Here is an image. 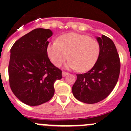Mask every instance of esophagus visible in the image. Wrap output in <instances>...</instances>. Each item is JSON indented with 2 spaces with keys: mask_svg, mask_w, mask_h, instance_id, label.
<instances>
[{
  "mask_svg": "<svg viewBox=\"0 0 131 131\" xmlns=\"http://www.w3.org/2000/svg\"><path fill=\"white\" fill-rule=\"evenodd\" d=\"M62 77H66V76H67V75H68L69 73H67V72L62 71Z\"/></svg>",
  "mask_w": 131,
  "mask_h": 131,
  "instance_id": "34e87169",
  "label": "esophagus"
}]
</instances>
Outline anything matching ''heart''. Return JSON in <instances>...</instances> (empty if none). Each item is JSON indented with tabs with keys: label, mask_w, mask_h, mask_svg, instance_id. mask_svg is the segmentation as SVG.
Returning a JSON list of instances; mask_svg holds the SVG:
<instances>
[{
	"label": "heart",
	"mask_w": 131,
	"mask_h": 131,
	"mask_svg": "<svg viewBox=\"0 0 131 131\" xmlns=\"http://www.w3.org/2000/svg\"><path fill=\"white\" fill-rule=\"evenodd\" d=\"M47 53L56 66H60L68 58L67 68L85 72L92 69L97 62L100 45L89 36L69 33L60 37L58 41L49 44Z\"/></svg>",
	"instance_id": "1"
}]
</instances>
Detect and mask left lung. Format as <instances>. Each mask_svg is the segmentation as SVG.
I'll return each mask as SVG.
<instances>
[{
	"mask_svg": "<svg viewBox=\"0 0 131 131\" xmlns=\"http://www.w3.org/2000/svg\"><path fill=\"white\" fill-rule=\"evenodd\" d=\"M100 54L94 66L84 74L77 75L72 87L74 97L81 102L93 104L109 95L118 80L120 61L112 39L105 35L96 37Z\"/></svg>",
	"mask_w": 131,
	"mask_h": 131,
	"instance_id": "left-lung-1",
	"label": "left lung"
}]
</instances>
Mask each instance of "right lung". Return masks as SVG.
I'll use <instances>...</instances> for the list:
<instances>
[{"label": "right lung", "instance_id": "obj_1", "mask_svg": "<svg viewBox=\"0 0 131 131\" xmlns=\"http://www.w3.org/2000/svg\"><path fill=\"white\" fill-rule=\"evenodd\" d=\"M49 29L36 28L15 42L10 50L8 73L12 91L29 106L49 101L54 84L62 78V71L51 62L47 53Z\"/></svg>", "mask_w": 131, "mask_h": 131}]
</instances>
